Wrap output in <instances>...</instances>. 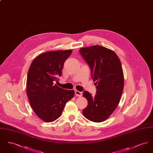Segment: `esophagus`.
Masks as SVG:
<instances>
[{"label":"esophagus","mask_w":153,"mask_h":153,"mask_svg":"<svg viewBox=\"0 0 153 153\" xmlns=\"http://www.w3.org/2000/svg\"><path fill=\"white\" fill-rule=\"evenodd\" d=\"M75 95L77 96L81 97L82 96V92H81L79 91H75Z\"/></svg>","instance_id":"esophagus-1"}]
</instances>
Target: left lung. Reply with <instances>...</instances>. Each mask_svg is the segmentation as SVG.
<instances>
[{
	"mask_svg": "<svg viewBox=\"0 0 153 153\" xmlns=\"http://www.w3.org/2000/svg\"><path fill=\"white\" fill-rule=\"evenodd\" d=\"M79 51L89 66L92 78L97 85L95 97L87 91L84 92L88 105L82 114L92 122H102L117 108L122 95L124 75L121 62L114 51L100 45L81 48Z\"/></svg>",
	"mask_w": 153,
	"mask_h": 153,
	"instance_id": "8db88e82",
	"label": "left lung"
}]
</instances>
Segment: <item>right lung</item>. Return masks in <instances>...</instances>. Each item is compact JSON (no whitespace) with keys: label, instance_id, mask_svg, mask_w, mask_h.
<instances>
[{"label":"right lung","instance_id":"1","mask_svg":"<svg viewBox=\"0 0 153 153\" xmlns=\"http://www.w3.org/2000/svg\"><path fill=\"white\" fill-rule=\"evenodd\" d=\"M72 53L71 49L45 52L37 56L30 66L26 94L32 109L45 122L57 119L66 103L74 97V90L54 84L61 76L64 64Z\"/></svg>","mask_w":153,"mask_h":153}]
</instances>
